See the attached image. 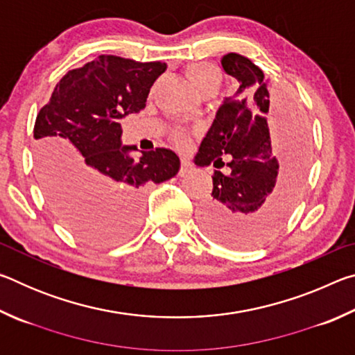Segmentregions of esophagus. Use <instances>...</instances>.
Returning a JSON list of instances; mask_svg holds the SVG:
<instances>
[{
	"mask_svg": "<svg viewBox=\"0 0 355 355\" xmlns=\"http://www.w3.org/2000/svg\"><path fill=\"white\" fill-rule=\"evenodd\" d=\"M191 171H192V164L189 163V161L182 159V166H180L178 175L180 177H184V175H188V173H191Z\"/></svg>",
	"mask_w": 355,
	"mask_h": 355,
	"instance_id": "34e87169",
	"label": "esophagus"
}]
</instances>
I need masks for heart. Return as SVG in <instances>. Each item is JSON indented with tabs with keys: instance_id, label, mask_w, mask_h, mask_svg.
I'll use <instances>...</instances> for the list:
<instances>
[{
	"instance_id": "b5f03b06",
	"label": "heart",
	"mask_w": 355,
	"mask_h": 355,
	"mask_svg": "<svg viewBox=\"0 0 355 355\" xmlns=\"http://www.w3.org/2000/svg\"><path fill=\"white\" fill-rule=\"evenodd\" d=\"M186 75H188L189 81L194 89L199 94L205 92L207 89H213L219 87V83H220V73L219 70L214 67L211 64H207V62H197V64H192L186 70ZM186 139L183 136H178V142L183 144Z\"/></svg>"
}]
</instances>
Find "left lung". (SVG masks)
<instances>
[{
  "instance_id": "8db88e82",
  "label": "left lung",
  "mask_w": 355,
  "mask_h": 355,
  "mask_svg": "<svg viewBox=\"0 0 355 355\" xmlns=\"http://www.w3.org/2000/svg\"><path fill=\"white\" fill-rule=\"evenodd\" d=\"M220 67L236 78L239 87L222 101L194 163L220 169L222 156H228L230 173L214 171L200 224L214 241L252 249L266 243L291 211L307 171L309 142L297 111L280 105L285 112L274 147L268 116L271 97L263 71L238 53L222 56Z\"/></svg>"
}]
</instances>
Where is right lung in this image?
<instances>
[{"label":"right lung","instance_id":"add662e5","mask_svg":"<svg viewBox=\"0 0 355 355\" xmlns=\"http://www.w3.org/2000/svg\"><path fill=\"white\" fill-rule=\"evenodd\" d=\"M166 62L101 55L69 70L34 125L35 163L53 211L76 236L94 244L127 238L139 225L144 189L177 175L167 148L122 146L120 119L146 107Z\"/></svg>","mask_w":355,"mask_h":355}]
</instances>
